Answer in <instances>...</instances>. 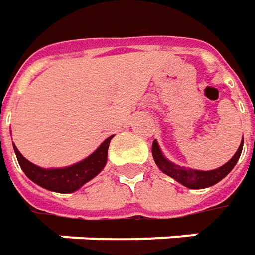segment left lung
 Returning a JSON list of instances; mask_svg holds the SVG:
<instances>
[{
    "label": "left lung",
    "instance_id": "8db88e82",
    "mask_svg": "<svg viewBox=\"0 0 255 255\" xmlns=\"http://www.w3.org/2000/svg\"><path fill=\"white\" fill-rule=\"evenodd\" d=\"M241 150H243V142H241L239 150L230 159V162H227L224 166H221V167L216 169V170L200 171L193 170V169H186V167H180L177 164H173L167 159L163 157L157 142H153L152 144L153 159H154V162L157 164V167L164 174L170 176L174 180H177L183 186L189 187V189H204V187H210L213 184L219 183L221 179H224L233 170V167L236 166V163L239 162Z\"/></svg>",
    "mask_w": 255,
    "mask_h": 255
}]
</instances>
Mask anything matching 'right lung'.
<instances>
[{
  "instance_id": "obj_1",
  "label": "right lung",
  "mask_w": 255,
  "mask_h": 255,
  "mask_svg": "<svg viewBox=\"0 0 255 255\" xmlns=\"http://www.w3.org/2000/svg\"><path fill=\"white\" fill-rule=\"evenodd\" d=\"M113 136L108 137L105 142L86 157L82 162L76 163L74 166L65 169H41L31 162H28L18 149L14 146L15 154L21 169L24 170L26 177L36 183L38 186L44 187L46 190L56 191V193H72L82 187L86 181L93 179L99 171L102 170L108 159V147Z\"/></svg>"
}]
</instances>
